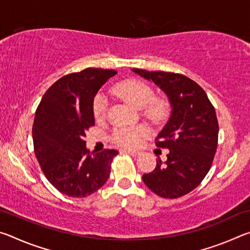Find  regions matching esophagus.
<instances>
[{"mask_svg":"<svg viewBox=\"0 0 250 250\" xmlns=\"http://www.w3.org/2000/svg\"><path fill=\"white\" fill-rule=\"evenodd\" d=\"M124 152H125V153H129L132 156H138L139 154H140V152L139 151H133V150H124Z\"/></svg>","mask_w":250,"mask_h":250,"instance_id":"34e87169","label":"esophagus"}]
</instances>
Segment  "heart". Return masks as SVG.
Listing matches in <instances>:
<instances>
[{
  "label": "heart",
  "mask_w": 250,
  "mask_h": 250,
  "mask_svg": "<svg viewBox=\"0 0 250 250\" xmlns=\"http://www.w3.org/2000/svg\"><path fill=\"white\" fill-rule=\"evenodd\" d=\"M113 92L119 98L132 104L133 107L142 109V116L152 122H161L168 113L167 101L160 97H154V91L150 84L137 79H126L118 83L113 87ZM107 98L104 94H97L92 101V113L96 120L101 121L107 113ZM149 134L146 126L139 125L134 128H118L113 131L112 140L118 146L125 147H135L143 138Z\"/></svg>",
  "instance_id": "heart-1"
}]
</instances>
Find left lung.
Returning <instances> with one entry per match:
<instances>
[{
	"instance_id": "left-lung-1",
	"label": "left lung",
	"mask_w": 250,
	"mask_h": 250,
	"mask_svg": "<svg viewBox=\"0 0 250 250\" xmlns=\"http://www.w3.org/2000/svg\"><path fill=\"white\" fill-rule=\"evenodd\" d=\"M167 95L172 115L155 138V145L168 149L167 160L159 158L142 180L163 198H177L201 184L213 163L218 142V121L204 89L186 76L133 68Z\"/></svg>"
}]
</instances>
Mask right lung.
<instances>
[{"label": "right lung", "instance_id": "obj_1", "mask_svg": "<svg viewBox=\"0 0 250 250\" xmlns=\"http://www.w3.org/2000/svg\"><path fill=\"white\" fill-rule=\"evenodd\" d=\"M113 69L86 68L59 78L42 98L33 125L34 152L42 171L59 192L86 197L107 182L119 153L86 149V131L95 125L92 101Z\"/></svg>", "mask_w": 250, "mask_h": 250}]
</instances>
